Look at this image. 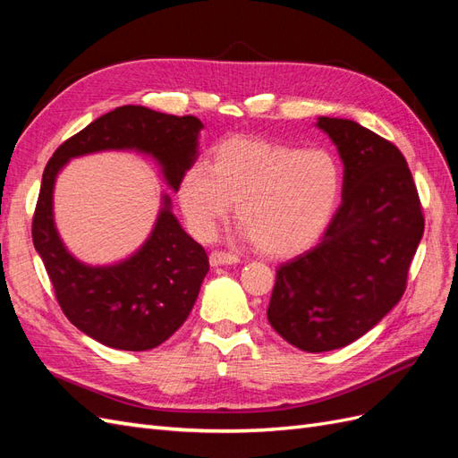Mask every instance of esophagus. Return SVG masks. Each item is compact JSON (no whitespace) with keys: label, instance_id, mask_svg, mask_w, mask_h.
<instances>
[{"label":"esophagus","instance_id":"1","mask_svg":"<svg viewBox=\"0 0 458 458\" xmlns=\"http://www.w3.org/2000/svg\"><path fill=\"white\" fill-rule=\"evenodd\" d=\"M240 259L238 255L233 253H226V251H213L208 255V263L213 267H220V265H236Z\"/></svg>","mask_w":458,"mask_h":458}]
</instances>
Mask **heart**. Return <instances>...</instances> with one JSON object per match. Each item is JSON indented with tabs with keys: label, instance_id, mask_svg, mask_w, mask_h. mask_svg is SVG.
Here are the masks:
<instances>
[{
	"label": "heart",
	"instance_id": "b5f03b06",
	"mask_svg": "<svg viewBox=\"0 0 458 458\" xmlns=\"http://www.w3.org/2000/svg\"><path fill=\"white\" fill-rule=\"evenodd\" d=\"M341 190V162L327 148L236 137L213 148L208 166L182 175L178 201L199 238H208L238 203V220L257 248L284 257L321 236Z\"/></svg>",
	"mask_w": 458,
	"mask_h": 458
}]
</instances>
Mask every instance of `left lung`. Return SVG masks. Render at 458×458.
Returning <instances> with one entry per match:
<instances>
[{
	"label": "left lung",
	"instance_id": "1",
	"mask_svg": "<svg viewBox=\"0 0 458 458\" xmlns=\"http://www.w3.org/2000/svg\"><path fill=\"white\" fill-rule=\"evenodd\" d=\"M343 160V203L321 242L276 271L267 318L303 352L348 346L371 331L406 288L424 236L408 164L389 140L341 117H318Z\"/></svg>",
	"mask_w": 458,
	"mask_h": 458
}]
</instances>
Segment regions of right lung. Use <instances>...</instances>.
<instances>
[{"instance_id": "add662e5", "label": "right lung", "mask_w": 458, "mask_h": 458, "mask_svg": "<svg viewBox=\"0 0 458 458\" xmlns=\"http://www.w3.org/2000/svg\"><path fill=\"white\" fill-rule=\"evenodd\" d=\"M201 120L145 106H120L89 123L54 152L42 174L32 218L34 250L42 257L55 298L79 331L115 350L143 352L160 346L193 310L208 273V257L172 213L168 193L148 238L108 265H89L67 250L54 218V187L69 160L95 152H139L158 164L175 193L182 175L199 158Z\"/></svg>"}]
</instances>
